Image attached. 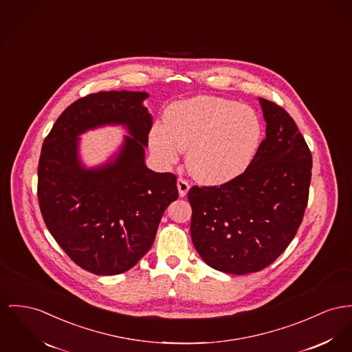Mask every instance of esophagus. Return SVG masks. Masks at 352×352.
Segmentation results:
<instances>
[{
    "mask_svg": "<svg viewBox=\"0 0 352 352\" xmlns=\"http://www.w3.org/2000/svg\"><path fill=\"white\" fill-rule=\"evenodd\" d=\"M189 188H190L189 187V183H188L186 179H183V177L177 179V189H179V195L182 197H184L187 195Z\"/></svg>",
    "mask_w": 352,
    "mask_h": 352,
    "instance_id": "esophagus-1",
    "label": "esophagus"
}]
</instances>
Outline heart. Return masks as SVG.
Returning <instances> with one entry per match:
<instances>
[{
    "instance_id": "b5f03b06",
    "label": "heart",
    "mask_w": 352,
    "mask_h": 352,
    "mask_svg": "<svg viewBox=\"0 0 352 352\" xmlns=\"http://www.w3.org/2000/svg\"><path fill=\"white\" fill-rule=\"evenodd\" d=\"M261 138L263 125L252 108L226 98L193 97L168 108L165 125H153L149 144L164 163H175L188 148V169L197 180L224 184L252 163Z\"/></svg>"
}]
</instances>
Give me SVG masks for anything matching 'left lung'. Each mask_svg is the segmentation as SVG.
I'll use <instances>...</instances> for the list:
<instances>
[{
	"mask_svg": "<svg viewBox=\"0 0 352 352\" xmlns=\"http://www.w3.org/2000/svg\"><path fill=\"white\" fill-rule=\"evenodd\" d=\"M265 139L250 166L219 187H193L190 237L197 254L217 271L258 272L280 256L302 224L312 156L294 118L258 97Z\"/></svg>",
	"mask_w": 352,
	"mask_h": 352,
	"instance_id": "left-lung-1",
	"label": "left lung"
}]
</instances>
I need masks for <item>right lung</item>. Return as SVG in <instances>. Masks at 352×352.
Here are the masks:
<instances>
[{"label": "right lung", "instance_id": "1", "mask_svg": "<svg viewBox=\"0 0 352 352\" xmlns=\"http://www.w3.org/2000/svg\"><path fill=\"white\" fill-rule=\"evenodd\" d=\"M145 92L111 91L78 98L54 122L38 162V204L49 232L81 268L118 275L152 247L166 207L179 197L176 176L145 165L152 116ZM102 124L131 135L108 164L85 168L78 136Z\"/></svg>", "mask_w": 352, "mask_h": 352}]
</instances>
